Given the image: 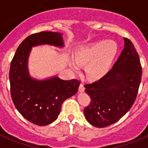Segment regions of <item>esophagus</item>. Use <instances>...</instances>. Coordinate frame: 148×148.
<instances>
[{"label":"esophagus","instance_id":"1","mask_svg":"<svg viewBox=\"0 0 148 148\" xmlns=\"http://www.w3.org/2000/svg\"><path fill=\"white\" fill-rule=\"evenodd\" d=\"M84 90H85V87H84V85L82 84H81L80 86H79V88H78V91L80 92H83L84 91Z\"/></svg>","mask_w":148,"mask_h":148}]
</instances>
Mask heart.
<instances>
[{
	"label": "heart",
	"mask_w": 148,
	"mask_h": 148,
	"mask_svg": "<svg viewBox=\"0 0 148 148\" xmlns=\"http://www.w3.org/2000/svg\"><path fill=\"white\" fill-rule=\"evenodd\" d=\"M118 51L113 40H98L78 48L75 58L69 57V64L73 70H78L80 65L87 64L86 73L91 79H98L108 73Z\"/></svg>",
	"instance_id": "obj_1"
}]
</instances>
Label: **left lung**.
<instances>
[{
  "mask_svg": "<svg viewBox=\"0 0 148 148\" xmlns=\"http://www.w3.org/2000/svg\"><path fill=\"white\" fill-rule=\"evenodd\" d=\"M124 49L113 68L97 82L86 84L90 104L84 110L87 121L96 127L118 121L135 101L141 80L142 66L133 43L125 38Z\"/></svg>",
  "mask_w": 148,
  "mask_h": 148,
  "instance_id": "1",
  "label": "left lung"
}]
</instances>
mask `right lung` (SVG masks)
I'll return each instance as SVG.
<instances>
[{
	"instance_id": "right-lung-1",
	"label": "right lung",
	"mask_w": 148,
	"mask_h": 148,
	"mask_svg": "<svg viewBox=\"0 0 148 148\" xmlns=\"http://www.w3.org/2000/svg\"><path fill=\"white\" fill-rule=\"evenodd\" d=\"M40 45L63 48V34L41 32L24 39L11 62L10 82L12 99L18 112L30 122L45 126L57 119L63 102L76 93L80 82L63 80L57 75L44 79L31 76L29 57L32 48Z\"/></svg>"
}]
</instances>
